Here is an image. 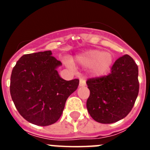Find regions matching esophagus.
Segmentation results:
<instances>
[{
	"mask_svg": "<svg viewBox=\"0 0 150 150\" xmlns=\"http://www.w3.org/2000/svg\"><path fill=\"white\" fill-rule=\"evenodd\" d=\"M86 85V80H85L84 79L80 78V79H79V86H85Z\"/></svg>",
	"mask_w": 150,
	"mask_h": 150,
	"instance_id": "esophagus-1",
	"label": "esophagus"
}]
</instances>
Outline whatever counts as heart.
Masks as SVG:
<instances>
[{
	"instance_id": "heart-1",
	"label": "heart",
	"mask_w": 150,
	"mask_h": 150,
	"mask_svg": "<svg viewBox=\"0 0 150 150\" xmlns=\"http://www.w3.org/2000/svg\"><path fill=\"white\" fill-rule=\"evenodd\" d=\"M75 62L83 67H90V73L100 77L109 73L114 62V56L110 52L100 50H89L75 57Z\"/></svg>"
}]
</instances>
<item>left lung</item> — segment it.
I'll return each instance as SVG.
<instances>
[{
	"instance_id": "obj_1",
	"label": "left lung",
	"mask_w": 150,
	"mask_h": 150,
	"mask_svg": "<svg viewBox=\"0 0 150 150\" xmlns=\"http://www.w3.org/2000/svg\"><path fill=\"white\" fill-rule=\"evenodd\" d=\"M90 95L86 102L94 120L110 124L122 120L132 110L139 92L138 67L125 55L113 64L109 75L87 80Z\"/></svg>"
}]
</instances>
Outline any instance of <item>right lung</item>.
Returning <instances> with one entry per match:
<instances>
[{"mask_svg":"<svg viewBox=\"0 0 150 150\" xmlns=\"http://www.w3.org/2000/svg\"><path fill=\"white\" fill-rule=\"evenodd\" d=\"M52 51L21 57L12 71L10 95L17 110L29 122L40 126L54 124L66 100L79 86V79L64 80L57 68L62 64Z\"/></svg>","mask_w":150,"mask_h":150,"instance_id":"1","label":"right lung"}]
</instances>
